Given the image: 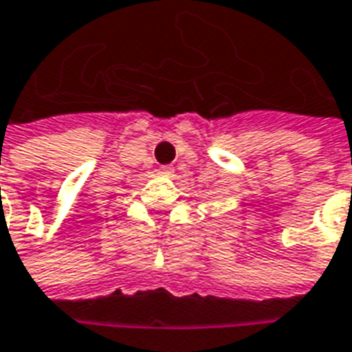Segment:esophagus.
<instances>
[{"label":"esophagus","instance_id":"34e87169","mask_svg":"<svg viewBox=\"0 0 352 352\" xmlns=\"http://www.w3.org/2000/svg\"><path fill=\"white\" fill-rule=\"evenodd\" d=\"M157 173H160L161 176H168V178H170V176H174V166H161Z\"/></svg>","mask_w":352,"mask_h":352}]
</instances>
